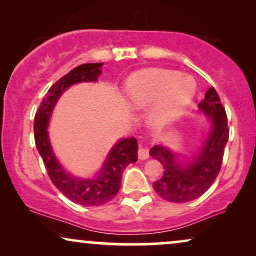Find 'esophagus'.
I'll use <instances>...</instances> for the list:
<instances>
[{"mask_svg": "<svg viewBox=\"0 0 256 256\" xmlns=\"http://www.w3.org/2000/svg\"><path fill=\"white\" fill-rule=\"evenodd\" d=\"M149 158V149L146 148V146H140V149H138V158L140 160H146V158Z\"/></svg>", "mask_w": 256, "mask_h": 256, "instance_id": "esophagus-1", "label": "esophagus"}]
</instances>
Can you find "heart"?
Returning <instances> with one entry per match:
<instances>
[{
    "label": "heart",
    "instance_id": "heart-1",
    "mask_svg": "<svg viewBox=\"0 0 256 256\" xmlns=\"http://www.w3.org/2000/svg\"><path fill=\"white\" fill-rule=\"evenodd\" d=\"M195 83L182 73L162 68L140 70L126 80L124 98L136 108L152 104V122L164 126L178 116L195 95Z\"/></svg>",
    "mask_w": 256,
    "mask_h": 256
}]
</instances>
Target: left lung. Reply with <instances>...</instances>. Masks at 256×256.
Segmentation results:
<instances>
[{"label":"left lung","instance_id":"8db88e82","mask_svg":"<svg viewBox=\"0 0 256 256\" xmlns=\"http://www.w3.org/2000/svg\"><path fill=\"white\" fill-rule=\"evenodd\" d=\"M198 108L210 116L212 128L198 156L186 165H182L178 162L177 155L167 146H154L149 152L165 170L162 177L154 182L152 188L166 201L183 204L198 198L210 189L219 174L228 140V126L225 108L213 86L207 90Z\"/></svg>","mask_w":256,"mask_h":256}]
</instances>
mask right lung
<instances>
[{
	"mask_svg": "<svg viewBox=\"0 0 256 256\" xmlns=\"http://www.w3.org/2000/svg\"><path fill=\"white\" fill-rule=\"evenodd\" d=\"M101 67L102 64H84L58 79L43 98L34 116V140L49 178L67 198L82 206H101L116 198L125 167L137 161L138 146L134 137L118 140L108 152L102 168L92 178L68 174L52 152L46 128L58 98L73 84L98 80L102 73Z\"/></svg>",
	"mask_w": 256,
	"mask_h": 256,
	"instance_id": "obj_1",
	"label": "right lung"
}]
</instances>
